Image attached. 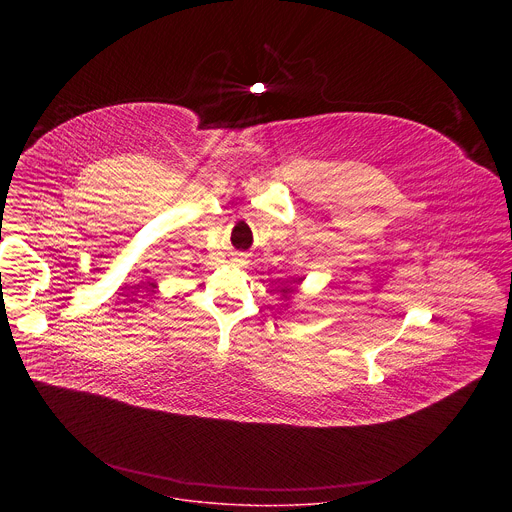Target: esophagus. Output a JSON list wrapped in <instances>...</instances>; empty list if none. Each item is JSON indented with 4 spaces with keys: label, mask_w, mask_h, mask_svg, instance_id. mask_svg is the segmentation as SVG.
I'll return each instance as SVG.
<instances>
[{
    "label": "esophagus",
    "mask_w": 512,
    "mask_h": 512,
    "mask_svg": "<svg viewBox=\"0 0 512 512\" xmlns=\"http://www.w3.org/2000/svg\"><path fill=\"white\" fill-rule=\"evenodd\" d=\"M230 262H232V266H238V268H244V266L248 264V262H246V258H244L242 254H240V256H234Z\"/></svg>",
    "instance_id": "34e87169"
}]
</instances>
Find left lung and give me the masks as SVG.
<instances>
[{
	"instance_id": "1",
	"label": "left lung",
	"mask_w": 512,
	"mask_h": 512,
	"mask_svg": "<svg viewBox=\"0 0 512 512\" xmlns=\"http://www.w3.org/2000/svg\"><path fill=\"white\" fill-rule=\"evenodd\" d=\"M293 284H295V280H293ZM293 290H295V286H286V288L282 290V297H288Z\"/></svg>"
}]
</instances>
